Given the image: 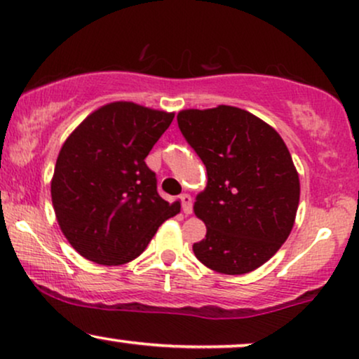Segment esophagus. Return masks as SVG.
<instances>
[{"label": "esophagus", "mask_w": 359, "mask_h": 359, "mask_svg": "<svg viewBox=\"0 0 359 359\" xmlns=\"http://www.w3.org/2000/svg\"><path fill=\"white\" fill-rule=\"evenodd\" d=\"M180 202H182L184 214H192V197L189 196V194H182V196H180Z\"/></svg>", "instance_id": "obj_1"}]
</instances>
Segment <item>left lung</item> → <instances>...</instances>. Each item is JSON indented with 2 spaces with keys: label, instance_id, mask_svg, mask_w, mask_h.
Masks as SVG:
<instances>
[{
  "label": "left lung",
  "instance_id": "left-lung-1",
  "mask_svg": "<svg viewBox=\"0 0 359 359\" xmlns=\"http://www.w3.org/2000/svg\"><path fill=\"white\" fill-rule=\"evenodd\" d=\"M177 122L207 170L194 204L207 234L194 254L221 274L257 269L286 243L299 205V175L286 144L237 107L182 110Z\"/></svg>",
  "mask_w": 359,
  "mask_h": 359
}]
</instances>
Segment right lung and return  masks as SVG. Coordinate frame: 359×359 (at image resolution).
Listing matches in <instances>:
<instances>
[{"label":"right lung","mask_w":359,"mask_h":359,"mask_svg":"<svg viewBox=\"0 0 359 359\" xmlns=\"http://www.w3.org/2000/svg\"><path fill=\"white\" fill-rule=\"evenodd\" d=\"M174 114L114 102L90 114L65 140L51 179L56 221L72 248L103 266L144 252L180 204L158 196L145 157Z\"/></svg>","instance_id":"obj_1"}]
</instances>
